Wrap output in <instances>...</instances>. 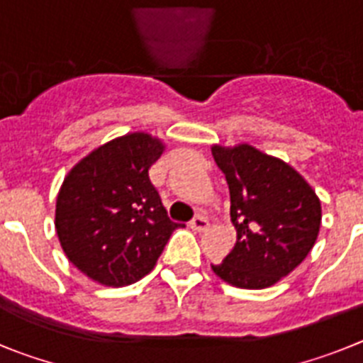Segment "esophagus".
<instances>
[{
	"label": "esophagus",
	"instance_id": "34e87169",
	"mask_svg": "<svg viewBox=\"0 0 363 363\" xmlns=\"http://www.w3.org/2000/svg\"><path fill=\"white\" fill-rule=\"evenodd\" d=\"M190 228L195 232H204L208 228V219L204 216H197L190 220Z\"/></svg>",
	"mask_w": 363,
	"mask_h": 363
}]
</instances>
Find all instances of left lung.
Masks as SVG:
<instances>
[{"mask_svg": "<svg viewBox=\"0 0 363 363\" xmlns=\"http://www.w3.org/2000/svg\"><path fill=\"white\" fill-rule=\"evenodd\" d=\"M230 190L238 241L213 272L239 289H267L313 250L321 225L318 195L292 166L248 144L213 146Z\"/></svg>", "mask_w": 363, "mask_h": 363, "instance_id": "8db88e82", "label": "left lung"}]
</instances>
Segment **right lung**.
I'll use <instances>...</instances> for the list:
<instances>
[{
	"instance_id": "1",
	"label": "right lung",
	"mask_w": 363,
	"mask_h": 363,
	"mask_svg": "<svg viewBox=\"0 0 363 363\" xmlns=\"http://www.w3.org/2000/svg\"><path fill=\"white\" fill-rule=\"evenodd\" d=\"M164 144L129 133L104 144L69 172L56 199V234L80 272L124 286L151 272L173 223L150 181Z\"/></svg>"
}]
</instances>
